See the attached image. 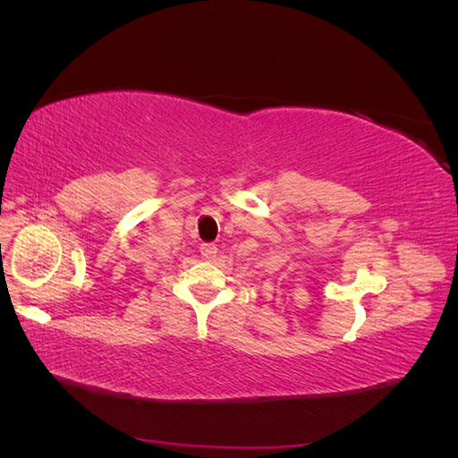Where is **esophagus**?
I'll return each mask as SVG.
<instances>
[{
	"label": "esophagus",
	"mask_w": 458,
	"mask_h": 458,
	"mask_svg": "<svg viewBox=\"0 0 458 458\" xmlns=\"http://www.w3.org/2000/svg\"><path fill=\"white\" fill-rule=\"evenodd\" d=\"M200 254L204 259H214L217 254V246L212 242H204L200 244Z\"/></svg>",
	"instance_id": "obj_1"
}]
</instances>
